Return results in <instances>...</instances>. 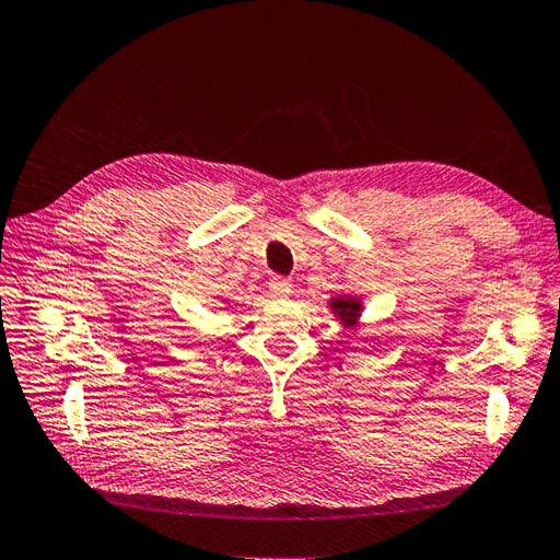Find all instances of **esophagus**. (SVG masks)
Wrapping results in <instances>:
<instances>
[{
  "label": "esophagus",
  "instance_id": "esophagus-1",
  "mask_svg": "<svg viewBox=\"0 0 560 560\" xmlns=\"http://www.w3.org/2000/svg\"><path fill=\"white\" fill-rule=\"evenodd\" d=\"M268 290L273 296H290L292 294V282L282 278V276H273L268 280Z\"/></svg>",
  "mask_w": 560,
  "mask_h": 560
}]
</instances>
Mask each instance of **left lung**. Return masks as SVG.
Wrapping results in <instances>:
<instances>
[{"mask_svg": "<svg viewBox=\"0 0 560 560\" xmlns=\"http://www.w3.org/2000/svg\"><path fill=\"white\" fill-rule=\"evenodd\" d=\"M329 306H331V313H335L343 325H355L360 308H362L355 296H337L329 301Z\"/></svg>", "mask_w": 560, "mask_h": 560, "instance_id": "1", "label": "left lung"}]
</instances>
